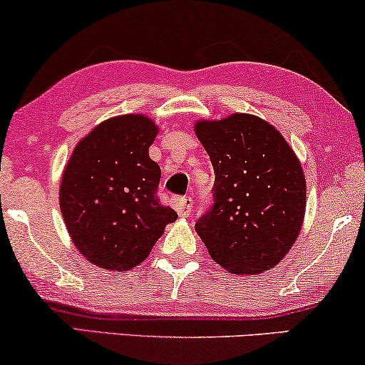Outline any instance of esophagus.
I'll list each match as a JSON object with an SVG mask.
<instances>
[{
  "label": "esophagus",
  "instance_id": "1",
  "mask_svg": "<svg viewBox=\"0 0 365 365\" xmlns=\"http://www.w3.org/2000/svg\"><path fill=\"white\" fill-rule=\"evenodd\" d=\"M174 207H176L179 216L187 217L192 210V200L191 197H176L174 200Z\"/></svg>",
  "mask_w": 365,
  "mask_h": 365
}]
</instances>
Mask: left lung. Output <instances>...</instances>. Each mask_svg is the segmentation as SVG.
I'll return each mask as SVG.
<instances>
[{"instance_id": "1", "label": "left lung", "mask_w": 365, "mask_h": 365, "mask_svg": "<svg viewBox=\"0 0 365 365\" xmlns=\"http://www.w3.org/2000/svg\"><path fill=\"white\" fill-rule=\"evenodd\" d=\"M194 132L216 176L215 205L194 230L230 273L273 268L304 225L307 186L297 154L275 127L252 113L197 120Z\"/></svg>"}]
</instances>
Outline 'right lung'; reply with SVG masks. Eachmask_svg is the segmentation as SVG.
<instances>
[{
  "mask_svg": "<svg viewBox=\"0 0 365 365\" xmlns=\"http://www.w3.org/2000/svg\"><path fill=\"white\" fill-rule=\"evenodd\" d=\"M159 127L127 113L75 145L60 182V210L75 248L96 267L124 272L149 257L178 212L160 205V168L149 158Z\"/></svg>",
  "mask_w": 365,
  "mask_h": 365,
  "instance_id": "right-lung-1",
  "label": "right lung"
}]
</instances>
